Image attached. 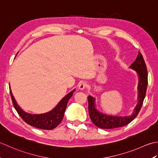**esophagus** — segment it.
I'll return each mask as SVG.
<instances>
[{
	"instance_id": "obj_1",
	"label": "esophagus",
	"mask_w": 158,
	"mask_h": 158,
	"mask_svg": "<svg viewBox=\"0 0 158 158\" xmlns=\"http://www.w3.org/2000/svg\"><path fill=\"white\" fill-rule=\"evenodd\" d=\"M86 86H87V84H86V82H80L78 87L80 90H83L86 87Z\"/></svg>"
}]
</instances>
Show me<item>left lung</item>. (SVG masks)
<instances>
[{
	"instance_id": "8db88e82",
	"label": "left lung",
	"mask_w": 158,
	"mask_h": 158,
	"mask_svg": "<svg viewBox=\"0 0 158 158\" xmlns=\"http://www.w3.org/2000/svg\"><path fill=\"white\" fill-rule=\"evenodd\" d=\"M130 68L136 70L139 76L138 83V103L134 109L133 114L130 117H113L103 114L95 108V99L91 96L88 97L89 113L92 122L96 126L102 129H113L123 127L132 121L139 113L145 98L147 85L148 73L145 62L142 54L139 52L136 60L131 64Z\"/></svg>"
}]
</instances>
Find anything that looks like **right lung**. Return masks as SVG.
Masks as SVG:
<instances>
[{"mask_svg":"<svg viewBox=\"0 0 158 158\" xmlns=\"http://www.w3.org/2000/svg\"><path fill=\"white\" fill-rule=\"evenodd\" d=\"M9 91H10L13 105H14L18 114L20 116V117L26 123L31 125V126L42 129V130H52L62 121L67 102H68L69 98L72 96L74 90L70 92L65 98L61 99L59 104L52 110L47 112V113L41 114H31L22 110L16 103L14 96L12 95L11 89H9Z\"/></svg>","mask_w":158,"mask_h":158,"instance_id":"right-lung-1","label":"right lung"}]
</instances>
